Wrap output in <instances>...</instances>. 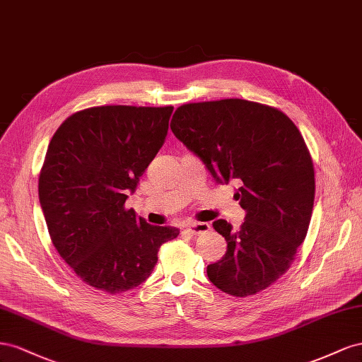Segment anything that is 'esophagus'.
I'll return each mask as SVG.
<instances>
[{"label":"esophagus","instance_id":"obj_1","mask_svg":"<svg viewBox=\"0 0 362 362\" xmlns=\"http://www.w3.org/2000/svg\"><path fill=\"white\" fill-rule=\"evenodd\" d=\"M187 230L191 233V235H202V233H206L211 230V226L208 223H199V221H194V223H189L187 226Z\"/></svg>","mask_w":362,"mask_h":362}]
</instances>
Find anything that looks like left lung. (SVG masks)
Masks as SVG:
<instances>
[{"label":"left lung","instance_id":"8db88e82","mask_svg":"<svg viewBox=\"0 0 362 362\" xmlns=\"http://www.w3.org/2000/svg\"><path fill=\"white\" fill-rule=\"evenodd\" d=\"M171 130L216 182L241 185L245 221L240 230L212 223L227 252L208 265L209 281L235 297L267 290L293 264L313 215L314 163L300 132L279 109L240 98L183 105Z\"/></svg>","mask_w":362,"mask_h":362}]
</instances>
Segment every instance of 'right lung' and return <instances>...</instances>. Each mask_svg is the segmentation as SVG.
Returning a JSON list of instances; mask_svg holds the SVG:
<instances>
[{
	"label": "right lung",
	"instance_id": "right-lung-1",
	"mask_svg": "<svg viewBox=\"0 0 362 362\" xmlns=\"http://www.w3.org/2000/svg\"><path fill=\"white\" fill-rule=\"evenodd\" d=\"M173 109L89 107L68 117L49 141L40 208L59 255L97 290L119 294L147 281L160 245L179 235L124 208L163 146Z\"/></svg>",
	"mask_w": 362,
	"mask_h": 362
}]
</instances>
